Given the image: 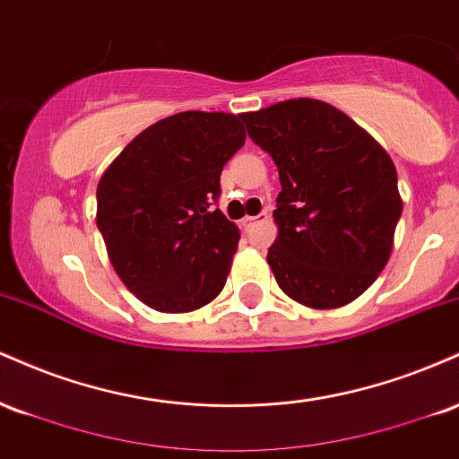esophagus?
Wrapping results in <instances>:
<instances>
[{
	"label": "esophagus",
	"mask_w": 459,
	"mask_h": 459,
	"mask_svg": "<svg viewBox=\"0 0 459 459\" xmlns=\"http://www.w3.org/2000/svg\"><path fill=\"white\" fill-rule=\"evenodd\" d=\"M263 220H265V215H246V218L241 220V226L247 230V229H252V226L261 224Z\"/></svg>",
	"instance_id": "obj_1"
}]
</instances>
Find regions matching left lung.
Wrapping results in <instances>:
<instances>
[{"instance_id":"obj_1","label":"left lung","mask_w":459,"mask_h":459,"mask_svg":"<svg viewBox=\"0 0 459 459\" xmlns=\"http://www.w3.org/2000/svg\"><path fill=\"white\" fill-rule=\"evenodd\" d=\"M239 118L281 177L278 237L267 252L278 287L308 308L354 302L391 259L403 209L393 160L350 116L317 99Z\"/></svg>"}]
</instances>
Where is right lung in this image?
<instances>
[{"mask_svg":"<svg viewBox=\"0 0 459 459\" xmlns=\"http://www.w3.org/2000/svg\"><path fill=\"white\" fill-rule=\"evenodd\" d=\"M241 118L181 112L125 146L97 187V226L125 287L160 313L218 298L239 229L212 209L224 163L244 146Z\"/></svg>","mask_w":459,"mask_h":459,"instance_id":"1","label":"right lung"}]
</instances>
